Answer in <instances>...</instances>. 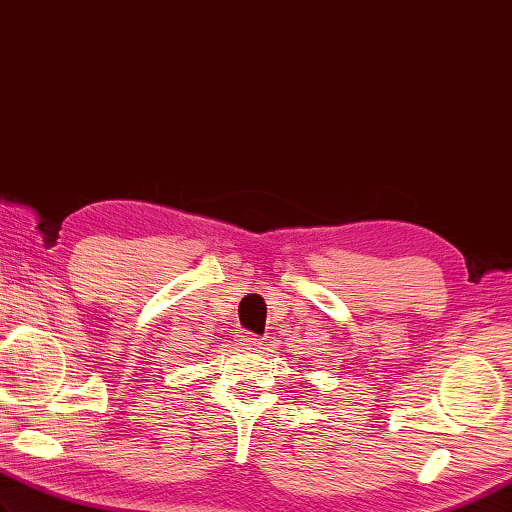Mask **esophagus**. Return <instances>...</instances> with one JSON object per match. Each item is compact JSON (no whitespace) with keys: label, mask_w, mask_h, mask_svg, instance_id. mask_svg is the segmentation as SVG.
Returning a JSON list of instances; mask_svg holds the SVG:
<instances>
[{"label":"esophagus","mask_w":512,"mask_h":512,"mask_svg":"<svg viewBox=\"0 0 512 512\" xmlns=\"http://www.w3.org/2000/svg\"><path fill=\"white\" fill-rule=\"evenodd\" d=\"M238 346L245 350H256L260 346V339L254 335H238Z\"/></svg>","instance_id":"1"}]
</instances>
